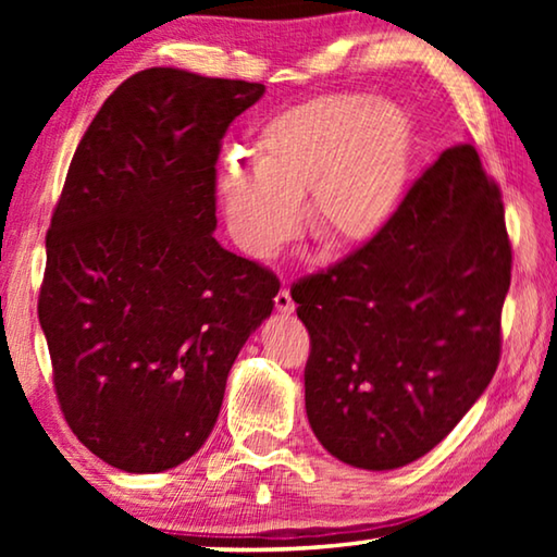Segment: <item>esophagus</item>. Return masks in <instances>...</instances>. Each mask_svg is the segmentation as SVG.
Segmentation results:
<instances>
[{
	"mask_svg": "<svg viewBox=\"0 0 557 557\" xmlns=\"http://www.w3.org/2000/svg\"><path fill=\"white\" fill-rule=\"evenodd\" d=\"M275 307L280 314H292L295 312V299L289 295V287H282L275 297Z\"/></svg>",
	"mask_w": 557,
	"mask_h": 557,
	"instance_id": "34e87169",
	"label": "esophagus"
}]
</instances>
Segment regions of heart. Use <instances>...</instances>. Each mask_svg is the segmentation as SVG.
I'll list each match as a JSON object with an SVG mask.
<instances>
[{
    "label": "heart",
    "instance_id": "1",
    "mask_svg": "<svg viewBox=\"0 0 557 557\" xmlns=\"http://www.w3.org/2000/svg\"><path fill=\"white\" fill-rule=\"evenodd\" d=\"M252 159L228 157L215 188L233 240L258 260L301 228L336 248L379 235L398 211L412 162L408 112L366 92H322L280 110L252 139Z\"/></svg>",
    "mask_w": 557,
    "mask_h": 557
}]
</instances>
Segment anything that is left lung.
Segmentation results:
<instances>
[{"label":"left lung","mask_w":557,"mask_h":557,"mask_svg":"<svg viewBox=\"0 0 557 557\" xmlns=\"http://www.w3.org/2000/svg\"><path fill=\"white\" fill-rule=\"evenodd\" d=\"M508 285L502 191L474 147H449L379 235L292 285L312 338L307 418L329 455L385 471L440 445L494 379Z\"/></svg>","instance_id":"left-lung-1"}]
</instances>
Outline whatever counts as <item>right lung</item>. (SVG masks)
I'll return each mask as SVG.
<instances>
[{
  "instance_id": "add662e5",
  "label": "right lung",
  "mask_w": 557,
  "mask_h": 557,
  "mask_svg": "<svg viewBox=\"0 0 557 557\" xmlns=\"http://www.w3.org/2000/svg\"><path fill=\"white\" fill-rule=\"evenodd\" d=\"M265 86L147 69L102 102L46 235L39 322L73 435L132 474L182 465L280 280L221 248L215 162Z\"/></svg>"
}]
</instances>
